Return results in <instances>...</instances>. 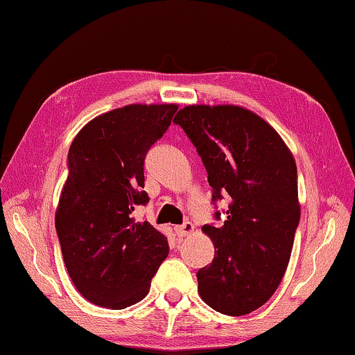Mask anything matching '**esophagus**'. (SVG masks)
Segmentation results:
<instances>
[{
	"label": "esophagus",
	"mask_w": 355,
	"mask_h": 355,
	"mask_svg": "<svg viewBox=\"0 0 355 355\" xmlns=\"http://www.w3.org/2000/svg\"><path fill=\"white\" fill-rule=\"evenodd\" d=\"M173 230H175L177 236H186V235H189L192 230H194V225H192L191 222H183L182 225H175Z\"/></svg>",
	"instance_id": "1"
}]
</instances>
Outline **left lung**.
I'll list each match as a JSON object with an SVG mask.
<instances>
[{
  "label": "left lung",
  "instance_id": "1",
  "mask_svg": "<svg viewBox=\"0 0 355 355\" xmlns=\"http://www.w3.org/2000/svg\"><path fill=\"white\" fill-rule=\"evenodd\" d=\"M173 122L202 158L222 220L202 227L214 258L197 271L199 294L219 313L248 315L268 302L290 261L300 218L296 163L277 131L244 107L192 105ZM224 195L229 207L219 212Z\"/></svg>",
  "mask_w": 355,
  "mask_h": 355
}]
</instances>
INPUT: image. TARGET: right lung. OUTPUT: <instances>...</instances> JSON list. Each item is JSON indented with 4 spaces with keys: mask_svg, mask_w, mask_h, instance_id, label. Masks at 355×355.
<instances>
[{
    "mask_svg": "<svg viewBox=\"0 0 355 355\" xmlns=\"http://www.w3.org/2000/svg\"><path fill=\"white\" fill-rule=\"evenodd\" d=\"M177 105H130L91 120L71 142L56 232L71 282L89 302L122 310L147 296L167 238L136 222L147 205L144 161Z\"/></svg>",
    "mask_w": 355,
    "mask_h": 355,
    "instance_id": "right-lung-1",
    "label": "right lung"
}]
</instances>
